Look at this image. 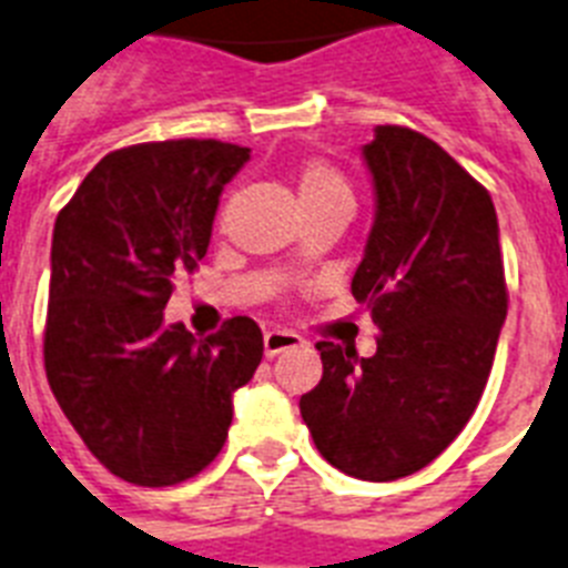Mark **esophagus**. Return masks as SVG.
<instances>
[{
    "label": "esophagus",
    "instance_id": "esophagus-1",
    "mask_svg": "<svg viewBox=\"0 0 568 568\" xmlns=\"http://www.w3.org/2000/svg\"><path fill=\"white\" fill-rule=\"evenodd\" d=\"M298 345H304V339L298 334H293V331H281V327H273V331H266L264 334L266 357H275V354H281V351L298 348Z\"/></svg>",
    "mask_w": 568,
    "mask_h": 568
}]
</instances>
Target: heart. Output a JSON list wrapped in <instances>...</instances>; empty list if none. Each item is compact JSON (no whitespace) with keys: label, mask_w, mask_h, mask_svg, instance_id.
<instances>
[{"label":"heart","mask_w":568,"mask_h":568,"mask_svg":"<svg viewBox=\"0 0 568 568\" xmlns=\"http://www.w3.org/2000/svg\"><path fill=\"white\" fill-rule=\"evenodd\" d=\"M298 196H302L304 211L325 203H339V200L351 203V185L339 168H334L331 162L307 159L298 171Z\"/></svg>","instance_id":"1"}]
</instances>
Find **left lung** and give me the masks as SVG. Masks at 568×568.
Masks as SVG:
<instances>
[{
	"mask_svg": "<svg viewBox=\"0 0 568 568\" xmlns=\"http://www.w3.org/2000/svg\"><path fill=\"white\" fill-rule=\"evenodd\" d=\"M363 156L377 211L351 293L372 311L377 354L316 342L322 379L298 406L336 470L395 481L442 456L479 406L508 287L494 200L447 150L379 124Z\"/></svg>",
	"mask_w": 568,
	"mask_h": 568,
	"instance_id": "8db88e82",
	"label": "left lung"
}]
</instances>
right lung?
<instances>
[{"label": "right lung", "instance_id": "right-lung-1", "mask_svg": "<svg viewBox=\"0 0 568 568\" xmlns=\"http://www.w3.org/2000/svg\"><path fill=\"white\" fill-rule=\"evenodd\" d=\"M250 148L171 139L106 153L60 209L42 357L89 453L130 485L194 479L226 444L232 397L264 357L250 316L196 339L165 325L173 281L209 252L220 191Z\"/></svg>", "mask_w": 568, "mask_h": 568}]
</instances>
